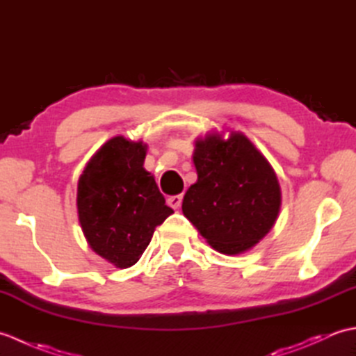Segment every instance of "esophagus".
<instances>
[{
	"label": "esophagus",
	"instance_id": "1",
	"mask_svg": "<svg viewBox=\"0 0 356 356\" xmlns=\"http://www.w3.org/2000/svg\"><path fill=\"white\" fill-rule=\"evenodd\" d=\"M166 202H168V205L174 209H179L180 205H182V195H170L168 199H166Z\"/></svg>",
	"mask_w": 356,
	"mask_h": 356
}]
</instances>
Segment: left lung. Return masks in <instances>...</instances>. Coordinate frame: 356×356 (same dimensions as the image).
Returning <instances> with one entry per match:
<instances>
[{"mask_svg":"<svg viewBox=\"0 0 356 356\" xmlns=\"http://www.w3.org/2000/svg\"><path fill=\"white\" fill-rule=\"evenodd\" d=\"M197 182L184 195V216L225 255L252 249L275 225L282 188L268 159L241 131L195 139Z\"/></svg>","mask_w":356,"mask_h":356,"instance_id":"left-lung-1","label":"left lung"}]
</instances>
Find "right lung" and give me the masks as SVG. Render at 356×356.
<instances>
[{
    "mask_svg": "<svg viewBox=\"0 0 356 356\" xmlns=\"http://www.w3.org/2000/svg\"><path fill=\"white\" fill-rule=\"evenodd\" d=\"M147 143L115 136L96 151L78 180V217L88 246L113 266H133L156 226L174 211L143 168Z\"/></svg>",
    "mask_w": 356,
    "mask_h": 356,
    "instance_id": "right-lung-1",
    "label": "right lung"
}]
</instances>
